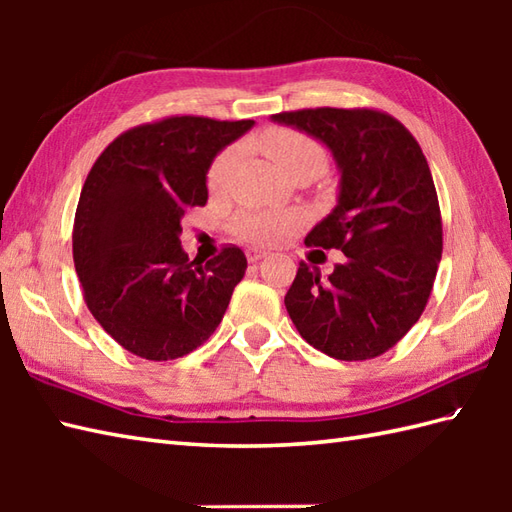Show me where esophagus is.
Here are the masks:
<instances>
[{"mask_svg":"<svg viewBox=\"0 0 512 512\" xmlns=\"http://www.w3.org/2000/svg\"><path fill=\"white\" fill-rule=\"evenodd\" d=\"M266 255H268V250H262V248H248V250H246V257H248L250 264L259 262V259H264Z\"/></svg>","mask_w":512,"mask_h":512,"instance_id":"34e87169","label":"esophagus"}]
</instances>
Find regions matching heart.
Masks as SVG:
<instances>
[{
    "mask_svg": "<svg viewBox=\"0 0 512 512\" xmlns=\"http://www.w3.org/2000/svg\"><path fill=\"white\" fill-rule=\"evenodd\" d=\"M259 147L264 154L275 162L281 173H288L292 167L317 162L323 167L325 154L323 147L312 136L297 132L290 127H270L259 138ZM237 158V147L231 145L222 149L211 162L206 171V184L211 191H220L228 173H231ZM308 222V213L303 209H246L239 213L231 228L239 239H246L250 244H277L286 239Z\"/></svg>",
    "mask_w": 512,
    "mask_h": 512,
    "instance_id": "heart-1",
    "label": "heart"
}]
</instances>
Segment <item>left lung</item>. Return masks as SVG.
<instances>
[{"mask_svg": "<svg viewBox=\"0 0 512 512\" xmlns=\"http://www.w3.org/2000/svg\"><path fill=\"white\" fill-rule=\"evenodd\" d=\"M330 147L341 169L339 204L306 235V246L347 257L328 279L306 262L286 295L299 334L339 361L385 354L420 319L442 257L436 184L418 140L372 107L281 112Z\"/></svg>", "mask_w": 512, "mask_h": 512, "instance_id": "8db88e82", "label": "left lung"}]
</instances>
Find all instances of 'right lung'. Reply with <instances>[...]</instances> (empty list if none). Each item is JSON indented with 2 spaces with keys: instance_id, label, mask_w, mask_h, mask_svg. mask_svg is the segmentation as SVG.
<instances>
[{
  "instance_id": "obj_1",
  "label": "right lung",
  "mask_w": 512,
  "mask_h": 512,
  "mask_svg": "<svg viewBox=\"0 0 512 512\" xmlns=\"http://www.w3.org/2000/svg\"><path fill=\"white\" fill-rule=\"evenodd\" d=\"M255 121L167 116L127 129L81 189L72 257L83 299L112 339L147 361H173L220 325L246 273L228 244L204 266L180 246V220L209 200L213 158Z\"/></svg>"
}]
</instances>
